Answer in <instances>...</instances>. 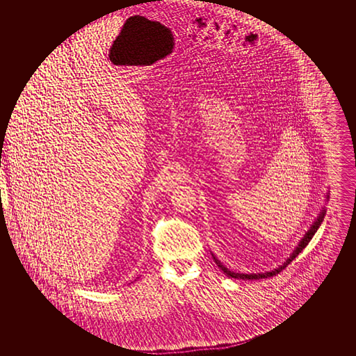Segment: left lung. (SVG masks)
Returning <instances> with one entry per match:
<instances>
[{
  "label": "left lung",
  "instance_id": "left-lung-1",
  "mask_svg": "<svg viewBox=\"0 0 356 356\" xmlns=\"http://www.w3.org/2000/svg\"><path fill=\"white\" fill-rule=\"evenodd\" d=\"M325 210L321 211V214L318 216L317 218V220L313 223L312 227H311V229L305 234V236L302 237V241L299 243V245L296 247V249L292 252L291 256L287 259V261L280 266V268H277V269L271 270V271H266V273H261V274H240V273H234V271H231L229 269H227L226 266L219 261V259H216L214 257V254H213V257H214V261L216 262V265L220 268V269L223 270V273H226V275L228 277H231V278H237V280H262V278H270V277H274V275H277V274H280L282 270L286 269L290 264L292 262V259H295L299 253H302V249L305 248L307 245H308V243L312 240L313 235L316 234V231L318 229V227L321 226V223H323V216H325Z\"/></svg>",
  "mask_w": 356,
  "mask_h": 356
}]
</instances>
